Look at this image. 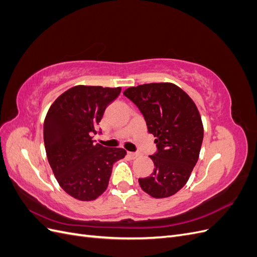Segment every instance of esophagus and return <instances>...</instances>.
<instances>
[{"instance_id": "1", "label": "esophagus", "mask_w": 257, "mask_h": 257, "mask_svg": "<svg viewBox=\"0 0 257 257\" xmlns=\"http://www.w3.org/2000/svg\"><path fill=\"white\" fill-rule=\"evenodd\" d=\"M138 153L137 152H128V157L131 158V159H136L137 157H138Z\"/></svg>"}]
</instances>
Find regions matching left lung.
<instances>
[{"label":"left lung","instance_id":"1","mask_svg":"<svg viewBox=\"0 0 257 257\" xmlns=\"http://www.w3.org/2000/svg\"><path fill=\"white\" fill-rule=\"evenodd\" d=\"M144 115L148 132L157 138L151 155L154 170L139 178L141 188L155 198L172 196L182 189L196 165L204 127L196 105L174 83H145L123 92Z\"/></svg>","mask_w":257,"mask_h":257}]
</instances>
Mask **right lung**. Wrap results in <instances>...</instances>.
<instances>
[{
  "mask_svg": "<svg viewBox=\"0 0 257 257\" xmlns=\"http://www.w3.org/2000/svg\"><path fill=\"white\" fill-rule=\"evenodd\" d=\"M121 88L76 85L60 95L44 123L48 162L60 186L79 200H93L108 186L116 161L125 157L122 148H107L93 141L106 107Z\"/></svg>",
  "mask_w": 257,
  "mask_h": 257,
  "instance_id": "1",
  "label": "right lung"
}]
</instances>
